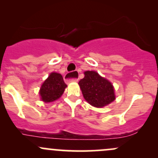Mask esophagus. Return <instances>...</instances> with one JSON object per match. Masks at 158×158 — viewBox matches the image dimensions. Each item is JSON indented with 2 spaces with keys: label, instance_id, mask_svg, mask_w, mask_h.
I'll return each mask as SVG.
<instances>
[{
  "label": "esophagus",
  "instance_id": "34e87169",
  "mask_svg": "<svg viewBox=\"0 0 158 158\" xmlns=\"http://www.w3.org/2000/svg\"><path fill=\"white\" fill-rule=\"evenodd\" d=\"M72 73H68L67 74L65 75L64 79L66 82H78L79 79L78 78H72Z\"/></svg>",
  "mask_w": 158,
  "mask_h": 158
}]
</instances>
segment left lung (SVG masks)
Segmentation results:
<instances>
[{
    "label": "left lung",
    "instance_id": "obj_1",
    "mask_svg": "<svg viewBox=\"0 0 158 158\" xmlns=\"http://www.w3.org/2000/svg\"><path fill=\"white\" fill-rule=\"evenodd\" d=\"M84 74L85 77L80 79L79 85L83 97L89 104L100 108L114 101V88L109 80L95 71H86Z\"/></svg>",
    "mask_w": 158,
    "mask_h": 158
}]
</instances>
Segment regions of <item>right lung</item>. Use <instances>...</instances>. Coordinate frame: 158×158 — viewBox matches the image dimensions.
Returning <instances> with one entry per match:
<instances>
[{"label": "right lung", "mask_w": 158, "mask_h": 158, "mask_svg": "<svg viewBox=\"0 0 158 158\" xmlns=\"http://www.w3.org/2000/svg\"><path fill=\"white\" fill-rule=\"evenodd\" d=\"M66 84L60 73H52L41 85L40 95L45 102H50L58 99L66 88Z\"/></svg>", "instance_id": "right-lung-1"}]
</instances>
